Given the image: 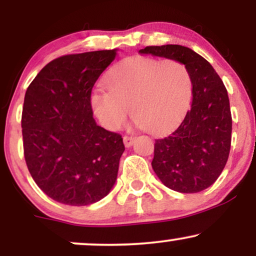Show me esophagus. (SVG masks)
<instances>
[{
    "instance_id": "esophagus-1",
    "label": "esophagus",
    "mask_w": 256,
    "mask_h": 256,
    "mask_svg": "<svg viewBox=\"0 0 256 256\" xmlns=\"http://www.w3.org/2000/svg\"><path fill=\"white\" fill-rule=\"evenodd\" d=\"M122 140H124L125 146H131L134 142V136H128V134H125V136L122 137Z\"/></svg>"
}]
</instances>
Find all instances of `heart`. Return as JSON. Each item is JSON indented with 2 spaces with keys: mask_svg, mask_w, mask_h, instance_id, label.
I'll list each match as a JSON object with an SVG mask.
<instances>
[{
  "mask_svg": "<svg viewBox=\"0 0 256 256\" xmlns=\"http://www.w3.org/2000/svg\"><path fill=\"white\" fill-rule=\"evenodd\" d=\"M107 88L108 91L96 90L91 96L95 114L106 128H122L131 110L143 130L160 134L176 128L186 116L194 84L183 61L134 58L110 72Z\"/></svg>",
  "mask_w": 256,
  "mask_h": 256,
  "instance_id": "heart-1",
  "label": "heart"
}]
</instances>
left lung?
<instances>
[{"label": "left lung", "mask_w": 256, "mask_h": 256, "mask_svg": "<svg viewBox=\"0 0 256 256\" xmlns=\"http://www.w3.org/2000/svg\"><path fill=\"white\" fill-rule=\"evenodd\" d=\"M140 52L180 60L192 72V107L171 134L155 140L152 166L170 189L202 192L218 179L228 158L232 118L228 90L212 64L186 46H150Z\"/></svg>", "instance_id": "obj_1"}]
</instances>
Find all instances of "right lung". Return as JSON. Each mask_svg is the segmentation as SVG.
<instances>
[{"instance_id": "obj_1", "label": "right lung", "mask_w": 256, "mask_h": 256, "mask_svg": "<svg viewBox=\"0 0 256 256\" xmlns=\"http://www.w3.org/2000/svg\"><path fill=\"white\" fill-rule=\"evenodd\" d=\"M116 55L118 49L64 55L46 64L26 90V165L40 190L60 204H95L116 183L125 146L122 134L96 124L91 91Z\"/></svg>"}]
</instances>
